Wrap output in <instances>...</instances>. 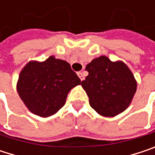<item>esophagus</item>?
<instances>
[{
	"mask_svg": "<svg viewBox=\"0 0 155 155\" xmlns=\"http://www.w3.org/2000/svg\"><path fill=\"white\" fill-rule=\"evenodd\" d=\"M77 74L81 81H83V80H84V75H83V74H82L81 72H79V73H77Z\"/></svg>",
	"mask_w": 155,
	"mask_h": 155,
	"instance_id": "1",
	"label": "esophagus"
}]
</instances>
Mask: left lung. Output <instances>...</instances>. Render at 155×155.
<instances>
[{"mask_svg":"<svg viewBox=\"0 0 155 155\" xmlns=\"http://www.w3.org/2000/svg\"><path fill=\"white\" fill-rule=\"evenodd\" d=\"M89 74L81 86L91 107L105 117H113L129 107L137 91V81L122 61L112 62L107 56L94 58L86 65Z\"/></svg>","mask_w":155,"mask_h":155,"instance_id":"1","label":"left lung"}]
</instances>
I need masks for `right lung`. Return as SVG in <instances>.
<instances>
[{
    "instance_id": "right-lung-1",
    "label": "right lung",
    "mask_w": 155,
    "mask_h": 155,
    "mask_svg": "<svg viewBox=\"0 0 155 155\" xmlns=\"http://www.w3.org/2000/svg\"><path fill=\"white\" fill-rule=\"evenodd\" d=\"M79 84L69 63L51 55L43 62L29 61L22 68L17 91L31 113L47 117L64 107L68 92Z\"/></svg>"
}]
</instances>
